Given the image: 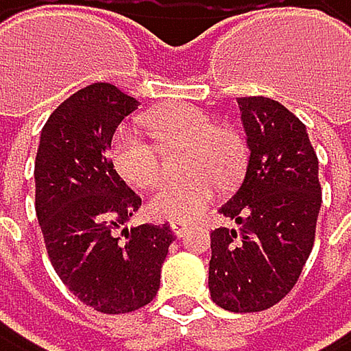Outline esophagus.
Masks as SVG:
<instances>
[{
	"label": "esophagus",
	"mask_w": 351,
	"mask_h": 351,
	"mask_svg": "<svg viewBox=\"0 0 351 351\" xmlns=\"http://www.w3.org/2000/svg\"><path fill=\"white\" fill-rule=\"evenodd\" d=\"M169 228H171V232L180 239V237H184V232L188 230L190 226H188V221H171Z\"/></svg>",
	"instance_id": "34e87169"
}]
</instances>
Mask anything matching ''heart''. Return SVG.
Returning <instances> with one entry per match:
<instances>
[{
	"label": "heart",
	"mask_w": 351,
	"mask_h": 351,
	"mask_svg": "<svg viewBox=\"0 0 351 351\" xmlns=\"http://www.w3.org/2000/svg\"><path fill=\"white\" fill-rule=\"evenodd\" d=\"M146 128L167 146H188L186 169L197 171L178 182H165L148 199L154 219L188 221L201 215L217 195V182H232L243 167L245 146L232 130L215 128L197 106L167 104L146 114ZM112 165L130 184L148 188L161 178V154L150 136L136 125H121L110 144Z\"/></svg>",
	"instance_id": "obj_1"
}]
</instances>
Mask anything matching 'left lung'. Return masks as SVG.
I'll use <instances>...</instances> for the list:
<instances>
[{
	"instance_id": "obj_1",
	"label": "left lung",
	"mask_w": 351,
	"mask_h": 351,
	"mask_svg": "<svg viewBox=\"0 0 351 351\" xmlns=\"http://www.w3.org/2000/svg\"><path fill=\"white\" fill-rule=\"evenodd\" d=\"M237 102L249 161L243 184L219 209L237 228L211 232L209 293L228 312H261L300 278L312 253L322 192L302 121L264 96Z\"/></svg>"
}]
</instances>
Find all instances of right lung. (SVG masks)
Instances as JSON below:
<instances>
[{
	"mask_svg": "<svg viewBox=\"0 0 351 351\" xmlns=\"http://www.w3.org/2000/svg\"><path fill=\"white\" fill-rule=\"evenodd\" d=\"M138 104L110 83L83 87L49 114L35 159V211L51 266L81 304L104 314L154 300L173 241L167 223L125 226L142 199L108 150Z\"/></svg>",
	"mask_w": 351,
	"mask_h": 351,
	"instance_id": "add662e5",
	"label": "right lung"
}]
</instances>
